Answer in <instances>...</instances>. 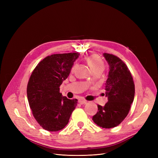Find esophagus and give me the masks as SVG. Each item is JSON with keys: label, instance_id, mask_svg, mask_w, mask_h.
I'll list each match as a JSON object with an SVG mask.
<instances>
[{"label": "esophagus", "instance_id": "34e87169", "mask_svg": "<svg viewBox=\"0 0 158 158\" xmlns=\"http://www.w3.org/2000/svg\"><path fill=\"white\" fill-rule=\"evenodd\" d=\"M78 102H79L81 105H83V104L86 103V101H85V100H84L83 98H80V99H78Z\"/></svg>", "mask_w": 158, "mask_h": 158}]
</instances>
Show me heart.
Wrapping results in <instances>:
<instances>
[{"label": "heart", "mask_w": 158, "mask_h": 158, "mask_svg": "<svg viewBox=\"0 0 158 158\" xmlns=\"http://www.w3.org/2000/svg\"><path fill=\"white\" fill-rule=\"evenodd\" d=\"M87 63L92 70L103 69L104 63L100 57L97 55H92L87 58Z\"/></svg>", "instance_id": "heart-1"}]
</instances>
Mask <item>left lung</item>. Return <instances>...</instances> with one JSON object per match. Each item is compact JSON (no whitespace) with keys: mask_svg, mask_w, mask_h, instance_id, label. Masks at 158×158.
<instances>
[{"mask_svg":"<svg viewBox=\"0 0 158 158\" xmlns=\"http://www.w3.org/2000/svg\"><path fill=\"white\" fill-rule=\"evenodd\" d=\"M103 55L109 66L106 83L108 102L104 106L98 105V111L92 120L100 127L110 128L118 126L127 116L135 98V88L125 63L113 55Z\"/></svg>","mask_w":158,"mask_h":158,"instance_id":"obj_1","label":"left lung"}]
</instances>
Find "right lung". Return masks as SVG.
<instances>
[{
    "label": "right lung",
    "mask_w": 158,
    "mask_h": 158,
    "mask_svg": "<svg viewBox=\"0 0 158 158\" xmlns=\"http://www.w3.org/2000/svg\"><path fill=\"white\" fill-rule=\"evenodd\" d=\"M76 52L54 54L37 65L27 86V97L33 117L45 130L56 132L67 125L78 99H70L60 93V85L68 78Z\"/></svg>",
    "instance_id": "obj_1"
}]
</instances>
